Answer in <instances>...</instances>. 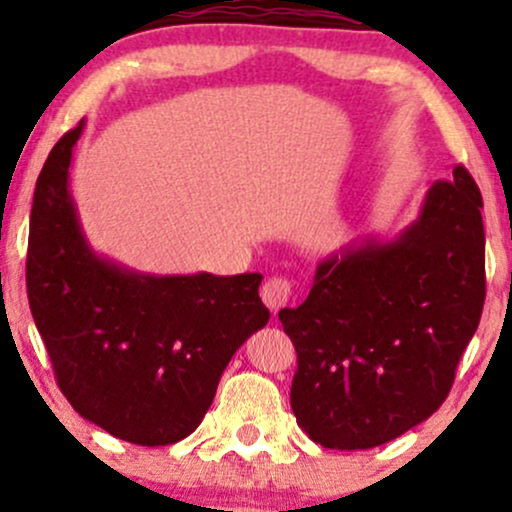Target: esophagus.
Listing matches in <instances>:
<instances>
[{"mask_svg":"<svg viewBox=\"0 0 512 512\" xmlns=\"http://www.w3.org/2000/svg\"><path fill=\"white\" fill-rule=\"evenodd\" d=\"M291 293H293V284L286 279V276H269V279L262 284L260 296L264 305L276 313V310H281L291 301Z\"/></svg>","mask_w":512,"mask_h":512,"instance_id":"esophagus-1","label":"esophagus"}]
</instances>
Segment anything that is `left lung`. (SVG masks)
I'll use <instances>...</instances> for the list:
<instances>
[{
  "label": "left lung",
  "mask_w": 512,
  "mask_h": 512,
  "mask_svg": "<svg viewBox=\"0 0 512 512\" xmlns=\"http://www.w3.org/2000/svg\"><path fill=\"white\" fill-rule=\"evenodd\" d=\"M481 192L464 166L433 182L397 238H368L315 269L279 310L298 354L291 409L332 450L390 443L448 397L486 298Z\"/></svg>",
  "instance_id": "left-lung-1"
}]
</instances>
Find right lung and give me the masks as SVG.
Listing matches in <instances>:
<instances>
[{"label": "right lung", "instance_id": "1", "mask_svg": "<svg viewBox=\"0 0 512 512\" xmlns=\"http://www.w3.org/2000/svg\"><path fill=\"white\" fill-rule=\"evenodd\" d=\"M84 120L35 182L28 303L69 404L110 436L170 445L202 424L228 361L262 330V274H139L96 255L69 192Z\"/></svg>", "mask_w": 512, "mask_h": 512}]
</instances>
